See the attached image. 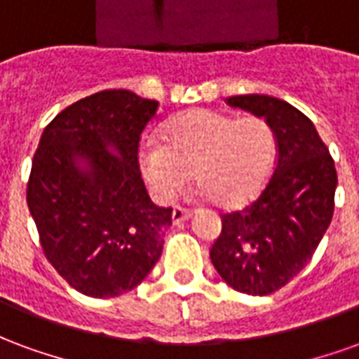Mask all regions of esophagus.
Listing matches in <instances>:
<instances>
[{"mask_svg":"<svg viewBox=\"0 0 359 359\" xmlns=\"http://www.w3.org/2000/svg\"><path fill=\"white\" fill-rule=\"evenodd\" d=\"M190 215H192V211L177 205V208L172 210V223H180V221H184V219H188Z\"/></svg>","mask_w":359,"mask_h":359,"instance_id":"obj_1","label":"esophagus"}]
</instances>
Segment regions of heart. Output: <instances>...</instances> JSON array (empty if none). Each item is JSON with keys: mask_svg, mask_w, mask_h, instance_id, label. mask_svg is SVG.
<instances>
[{"mask_svg": "<svg viewBox=\"0 0 359 359\" xmlns=\"http://www.w3.org/2000/svg\"><path fill=\"white\" fill-rule=\"evenodd\" d=\"M277 151V134L264 117L194 109L165 126L163 144L156 138L142 142L140 167L163 202L179 196L194 172L205 198L236 208L264 190Z\"/></svg>", "mask_w": 359, "mask_h": 359, "instance_id": "obj_1", "label": "heart"}]
</instances>
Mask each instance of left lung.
Instances as JSON below:
<instances>
[{
  "mask_svg": "<svg viewBox=\"0 0 359 359\" xmlns=\"http://www.w3.org/2000/svg\"><path fill=\"white\" fill-rule=\"evenodd\" d=\"M226 103L273 126L277 165L254 202L221 215L210 257L234 290L267 296L308 265L331 225L337 169L313 123L290 103L264 94L233 95Z\"/></svg>",
  "mask_w": 359,
  "mask_h": 359,
  "instance_id": "left-lung-1",
  "label": "left lung"
}]
</instances>
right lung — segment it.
I'll return each instance as SVG.
<instances>
[{"mask_svg": "<svg viewBox=\"0 0 359 359\" xmlns=\"http://www.w3.org/2000/svg\"><path fill=\"white\" fill-rule=\"evenodd\" d=\"M159 103L130 90L82 97L43 128L27 202L48 262L79 292L113 298L148 277L172 208L149 200L138 165Z\"/></svg>", "mask_w": 359, "mask_h": 359, "instance_id": "right-lung-1", "label": "right lung"}]
</instances>
